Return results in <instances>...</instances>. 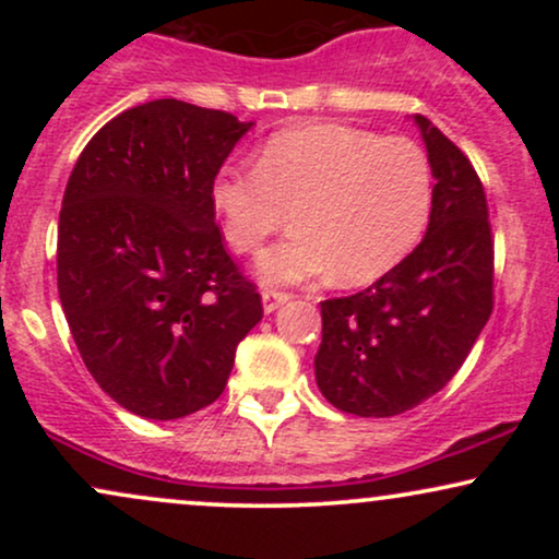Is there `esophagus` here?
<instances>
[{
  "label": "esophagus",
  "mask_w": 559,
  "mask_h": 559,
  "mask_svg": "<svg viewBox=\"0 0 559 559\" xmlns=\"http://www.w3.org/2000/svg\"><path fill=\"white\" fill-rule=\"evenodd\" d=\"M288 299H292V294L275 292V288H267V292H262V310H265L267 316H271V312L278 310V307L284 305V301H288Z\"/></svg>",
  "instance_id": "obj_1"
}]
</instances>
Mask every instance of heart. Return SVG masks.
<instances>
[{
    "label": "heart",
    "mask_w": 559,
    "mask_h": 559,
    "mask_svg": "<svg viewBox=\"0 0 559 559\" xmlns=\"http://www.w3.org/2000/svg\"><path fill=\"white\" fill-rule=\"evenodd\" d=\"M223 236L258 254L288 210L294 234L260 262L267 284L333 273L365 284L400 265L420 241L433 207V168L423 146L349 126L275 133L258 165H226L210 189Z\"/></svg>",
    "instance_id": "1"
}]
</instances>
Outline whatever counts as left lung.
<instances>
[{
    "mask_svg": "<svg viewBox=\"0 0 559 559\" xmlns=\"http://www.w3.org/2000/svg\"><path fill=\"white\" fill-rule=\"evenodd\" d=\"M433 168L423 241L360 294L320 301L318 389L333 407L391 418L441 391L493 307V241L484 183L460 146L415 115Z\"/></svg>",
    "mask_w": 559,
    "mask_h": 559,
    "instance_id": "8db88e82",
    "label": "left lung"
}]
</instances>
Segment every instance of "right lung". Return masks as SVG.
<instances>
[{
    "label": "right lung",
    "mask_w": 559,
    "mask_h": 559,
    "mask_svg": "<svg viewBox=\"0 0 559 559\" xmlns=\"http://www.w3.org/2000/svg\"><path fill=\"white\" fill-rule=\"evenodd\" d=\"M252 123L155 99L81 152L57 228V292L83 365L128 413L176 420L226 389L262 320L223 247L210 189Z\"/></svg>",
    "instance_id": "1"
}]
</instances>
